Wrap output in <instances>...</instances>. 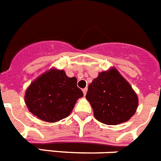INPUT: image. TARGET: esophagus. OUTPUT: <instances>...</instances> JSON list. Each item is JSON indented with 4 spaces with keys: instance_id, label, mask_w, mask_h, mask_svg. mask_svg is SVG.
<instances>
[{
    "instance_id": "1",
    "label": "esophagus",
    "mask_w": 161,
    "mask_h": 161,
    "mask_svg": "<svg viewBox=\"0 0 161 161\" xmlns=\"http://www.w3.org/2000/svg\"><path fill=\"white\" fill-rule=\"evenodd\" d=\"M83 94H84V96L87 94V87H85V88L83 89Z\"/></svg>"
}]
</instances>
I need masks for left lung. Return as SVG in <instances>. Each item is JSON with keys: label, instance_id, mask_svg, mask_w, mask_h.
<instances>
[{"label": "left lung", "instance_id": "1", "mask_svg": "<svg viewBox=\"0 0 161 161\" xmlns=\"http://www.w3.org/2000/svg\"><path fill=\"white\" fill-rule=\"evenodd\" d=\"M86 98L98 121L116 125L130 119L137 110L138 98L128 81L115 68L98 74L88 85Z\"/></svg>", "mask_w": 161, "mask_h": 161}]
</instances>
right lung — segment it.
I'll return each mask as SVG.
<instances>
[{
  "instance_id": "right-lung-1",
  "label": "right lung",
  "mask_w": 161,
  "mask_h": 161,
  "mask_svg": "<svg viewBox=\"0 0 161 161\" xmlns=\"http://www.w3.org/2000/svg\"><path fill=\"white\" fill-rule=\"evenodd\" d=\"M83 93L75 77L64 70L51 69L35 79L27 88L24 101L28 110L39 119L49 123L66 118Z\"/></svg>"
}]
</instances>
